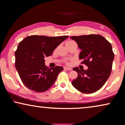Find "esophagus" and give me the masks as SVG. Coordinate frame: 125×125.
Segmentation results:
<instances>
[{"label":"esophagus","mask_w":125,"mask_h":125,"mask_svg":"<svg viewBox=\"0 0 125 125\" xmlns=\"http://www.w3.org/2000/svg\"><path fill=\"white\" fill-rule=\"evenodd\" d=\"M64 69L66 70H68V71H71V70H72L71 68H68V67H64Z\"/></svg>","instance_id":"esophagus-1"}]
</instances>
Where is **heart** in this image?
I'll return each mask as SVG.
<instances>
[{"label": "heart", "mask_w": 125, "mask_h": 125, "mask_svg": "<svg viewBox=\"0 0 125 125\" xmlns=\"http://www.w3.org/2000/svg\"><path fill=\"white\" fill-rule=\"evenodd\" d=\"M73 41H69V42H66V43H68V42H72Z\"/></svg>", "instance_id": "b5f03b06"}]
</instances>
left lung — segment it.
I'll use <instances>...</instances> for the list:
<instances>
[{"label": "left lung", "instance_id": "8db88e82", "mask_svg": "<svg viewBox=\"0 0 125 125\" xmlns=\"http://www.w3.org/2000/svg\"><path fill=\"white\" fill-rule=\"evenodd\" d=\"M81 51V64L88 66L87 70L74 68L78 76L72 81L77 90L83 93H92L100 90L110 76L114 54L111 44L100 35L71 36Z\"/></svg>", "mask_w": 125, "mask_h": 125}]
</instances>
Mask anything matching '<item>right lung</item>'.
<instances>
[{
	"instance_id": "obj_1",
	"label": "right lung",
	"mask_w": 125,
	"mask_h": 125,
	"mask_svg": "<svg viewBox=\"0 0 125 125\" xmlns=\"http://www.w3.org/2000/svg\"><path fill=\"white\" fill-rule=\"evenodd\" d=\"M68 37L32 35L19 42L15 53V68L25 86L33 91L44 92L52 86L63 67L49 69L44 58L52 55L56 47Z\"/></svg>"
}]
</instances>
